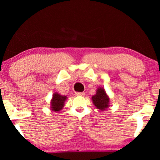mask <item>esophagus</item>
<instances>
[{
	"label": "esophagus",
	"mask_w": 160,
	"mask_h": 160,
	"mask_svg": "<svg viewBox=\"0 0 160 160\" xmlns=\"http://www.w3.org/2000/svg\"><path fill=\"white\" fill-rule=\"evenodd\" d=\"M75 95H76V96H84L85 93L84 92H75Z\"/></svg>",
	"instance_id": "1"
}]
</instances>
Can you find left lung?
<instances>
[{
    "label": "left lung",
    "instance_id": "left-lung-1",
    "mask_svg": "<svg viewBox=\"0 0 160 160\" xmlns=\"http://www.w3.org/2000/svg\"><path fill=\"white\" fill-rule=\"evenodd\" d=\"M93 103L99 110L104 111L109 106V98L103 88L98 89L97 92L92 98Z\"/></svg>",
    "mask_w": 160,
    "mask_h": 160
}]
</instances>
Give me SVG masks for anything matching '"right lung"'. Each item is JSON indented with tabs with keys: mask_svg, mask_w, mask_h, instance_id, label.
<instances>
[{
	"mask_svg": "<svg viewBox=\"0 0 160 160\" xmlns=\"http://www.w3.org/2000/svg\"><path fill=\"white\" fill-rule=\"evenodd\" d=\"M66 98V96H62L59 95L58 93H54L51 101L52 110L54 111H60L62 108V107L64 106V103Z\"/></svg>",
	"mask_w": 160,
	"mask_h": 160,
	"instance_id": "1",
	"label": "right lung"
}]
</instances>
